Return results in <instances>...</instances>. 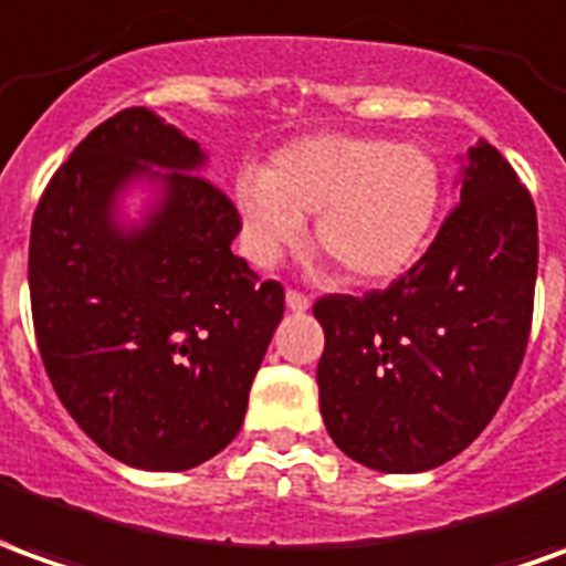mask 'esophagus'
I'll return each instance as SVG.
<instances>
[{"label":"esophagus","instance_id":"34e87169","mask_svg":"<svg viewBox=\"0 0 566 566\" xmlns=\"http://www.w3.org/2000/svg\"><path fill=\"white\" fill-rule=\"evenodd\" d=\"M286 307H290V311H295V314H302V311H307V307H311V298H307L302 290H290L286 292Z\"/></svg>","mask_w":566,"mask_h":566}]
</instances>
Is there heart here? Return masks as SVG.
Masks as SVG:
<instances>
[{
    "label": "heart",
    "mask_w": 566,
    "mask_h": 566,
    "mask_svg": "<svg viewBox=\"0 0 566 566\" xmlns=\"http://www.w3.org/2000/svg\"><path fill=\"white\" fill-rule=\"evenodd\" d=\"M442 200L430 151L380 136H307L264 174H243L238 212L252 262L274 264L314 219V250L338 274L378 283L411 268Z\"/></svg>",
    "instance_id": "b5f03b06"
}]
</instances>
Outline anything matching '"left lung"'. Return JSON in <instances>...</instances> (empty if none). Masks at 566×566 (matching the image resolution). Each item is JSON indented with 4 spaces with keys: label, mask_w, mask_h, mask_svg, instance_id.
Here are the masks:
<instances>
[{
    "label": "left lung",
    "mask_w": 566,
    "mask_h": 566,
    "mask_svg": "<svg viewBox=\"0 0 566 566\" xmlns=\"http://www.w3.org/2000/svg\"><path fill=\"white\" fill-rule=\"evenodd\" d=\"M536 207L503 155L469 148L460 203L387 290L323 295L328 436L378 472L442 467L491 423L527 350Z\"/></svg>",
    "instance_id": "obj_1"
}]
</instances>
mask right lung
Masks as SVG:
<instances>
[{
  "label": "right lung",
  "mask_w": 566,
  "mask_h": 566,
  "mask_svg": "<svg viewBox=\"0 0 566 566\" xmlns=\"http://www.w3.org/2000/svg\"><path fill=\"white\" fill-rule=\"evenodd\" d=\"M195 139L134 106L94 127L51 176L30 234L39 354L72 420L115 460L182 472L240 432L283 286L231 252L240 212L200 176ZM161 166V171H155ZM163 182L122 229L127 181Z\"/></svg>",
  "instance_id": "1"
}]
</instances>
